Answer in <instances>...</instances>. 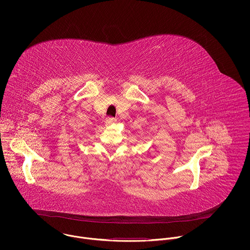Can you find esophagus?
Segmentation results:
<instances>
[{
    "mask_svg": "<svg viewBox=\"0 0 250 250\" xmlns=\"http://www.w3.org/2000/svg\"><path fill=\"white\" fill-rule=\"evenodd\" d=\"M106 124L107 125H110V124H113L114 122H116V119L115 118H113V117H111V116H108L106 118Z\"/></svg>",
    "mask_w": 250,
    "mask_h": 250,
    "instance_id": "obj_1",
    "label": "esophagus"
}]
</instances>
